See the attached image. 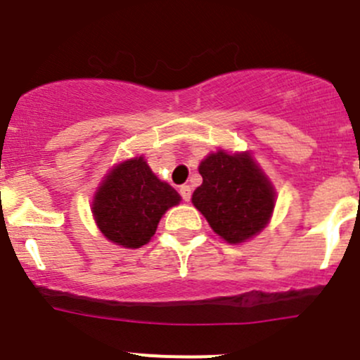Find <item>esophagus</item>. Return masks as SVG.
Here are the masks:
<instances>
[{"label": "esophagus", "instance_id": "obj_1", "mask_svg": "<svg viewBox=\"0 0 360 360\" xmlns=\"http://www.w3.org/2000/svg\"><path fill=\"white\" fill-rule=\"evenodd\" d=\"M180 195H181V199H184V201H191V194H192V188H191V185H180Z\"/></svg>", "mask_w": 360, "mask_h": 360}]
</instances>
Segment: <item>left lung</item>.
<instances>
[{
	"mask_svg": "<svg viewBox=\"0 0 360 360\" xmlns=\"http://www.w3.org/2000/svg\"><path fill=\"white\" fill-rule=\"evenodd\" d=\"M192 205L227 243H245L269 224L276 191L250 152L217 150L199 165Z\"/></svg>",
	"mask_w": 360,
	"mask_h": 360,
	"instance_id": "8db88e82",
	"label": "left lung"
}]
</instances>
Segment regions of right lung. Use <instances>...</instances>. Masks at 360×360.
<instances>
[{
	"mask_svg": "<svg viewBox=\"0 0 360 360\" xmlns=\"http://www.w3.org/2000/svg\"><path fill=\"white\" fill-rule=\"evenodd\" d=\"M180 201L179 192L158 179L143 155H136L110 168L96 188L91 210L106 240L140 248L152 240L161 217Z\"/></svg>",
	"mask_w": 360,
	"mask_h": 360,
	"instance_id": "1",
	"label": "right lung"
}]
</instances>
